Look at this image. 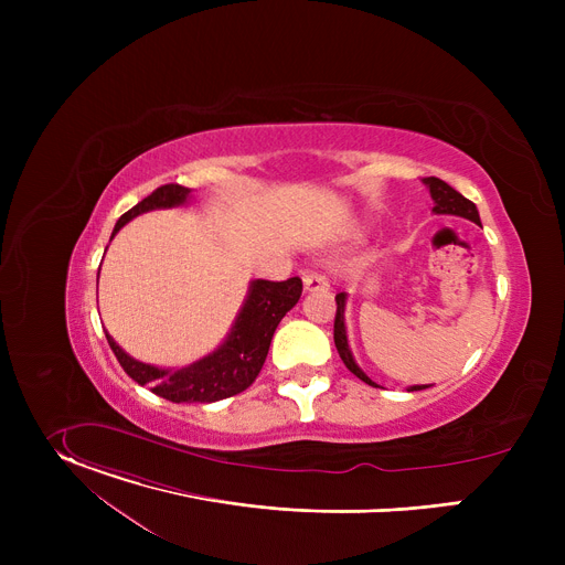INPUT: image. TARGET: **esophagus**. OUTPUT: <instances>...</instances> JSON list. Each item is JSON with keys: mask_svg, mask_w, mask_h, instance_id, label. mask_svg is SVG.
<instances>
[{"mask_svg": "<svg viewBox=\"0 0 565 565\" xmlns=\"http://www.w3.org/2000/svg\"><path fill=\"white\" fill-rule=\"evenodd\" d=\"M301 281H303V290H308V292H315V290H329V288H331L329 277H327L324 273H317V270H308V273H303Z\"/></svg>", "mask_w": 565, "mask_h": 565, "instance_id": "34e87169", "label": "esophagus"}]
</instances>
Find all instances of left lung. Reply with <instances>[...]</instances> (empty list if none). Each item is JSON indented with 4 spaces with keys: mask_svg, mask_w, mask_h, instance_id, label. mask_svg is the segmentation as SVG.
<instances>
[{
    "mask_svg": "<svg viewBox=\"0 0 565 565\" xmlns=\"http://www.w3.org/2000/svg\"><path fill=\"white\" fill-rule=\"evenodd\" d=\"M429 192H431V199H434V212L436 214H456V216H462V218H469L473 221L476 225H480V216H478V210L476 205L465 199L460 192H456L449 183L436 179V177H429L425 179ZM344 292L335 295V301H338V312H335V327H333V340H335V347H338V353L342 358V362L347 364V369L358 375L362 382L371 384V386H377L369 375H364V371L355 364L353 355H351V349H349V340H347V329H344ZM425 386H412L409 391H420Z\"/></svg>",
    "mask_w": 565,
    "mask_h": 565,
    "instance_id": "1",
    "label": "left lung"
}]
</instances>
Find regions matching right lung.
Returning a JSON list of instances; mask_svg holds the SVG:
<instances>
[{"mask_svg": "<svg viewBox=\"0 0 565 565\" xmlns=\"http://www.w3.org/2000/svg\"><path fill=\"white\" fill-rule=\"evenodd\" d=\"M190 190L179 183H168L156 188L147 199L125 212L114 234L134 216L156 210V207H174L185 203ZM111 234V236H114ZM301 297V279L290 277L286 281H268L257 279L250 286L248 299L241 308L234 327L218 351L203 358L201 362L179 369L166 371L149 364H142L129 358L107 333V342L118 358L125 373L138 384H147L156 395L170 402H216L223 397H232L246 391L259 375L273 335L279 327L281 317L299 301Z\"/></svg>", "mask_w": 565, "mask_h": 565, "instance_id": "right-lung-1", "label": "right lung"}]
</instances>
